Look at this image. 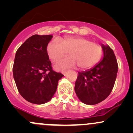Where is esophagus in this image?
Wrapping results in <instances>:
<instances>
[{"label": "esophagus", "instance_id": "esophagus-1", "mask_svg": "<svg viewBox=\"0 0 133 133\" xmlns=\"http://www.w3.org/2000/svg\"><path fill=\"white\" fill-rule=\"evenodd\" d=\"M66 72H67L66 71H62V74H64V75H65V74H66Z\"/></svg>", "mask_w": 133, "mask_h": 133}]
</instances>
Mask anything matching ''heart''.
<instances>
[{
    "label": "heart",
    "mask_w": 133,
    "mask_h": 133,
    "mask_svg": "<svg viewBox=\"0 0 133 133\" xmlns=\"http://www.w3.org/2000/svg\"><path fill=\"white\" fill-rule=\"evenodd\" d=\"M69 52L70 56L58 61L54 65L57 71L77 65L80 69H88L98 63L103 56V47L87 38L66 36L51 41L47 46V53L56 62Z\"/></svg>",
    "instance_id": "heart-1"
}]
</instances>
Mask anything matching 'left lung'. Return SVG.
Segmentation results:
<instances>
[{
    "instance_id": "obj_1",
    "label": "left lung",
    "mask_w": 133,
    "mask_h": 133,
    "mask_svg": "<svg viewBox=\"0 0 133 133\" xmlns=\"http://www.w3.org/2000/svg\"><path fill=\"white\" fill-rule=\"evenodd\" d=\"M104 57L95 67L79 72L75 92L81 101L94 105L104 101L112 91L116 79L118 65L112 49L102 44Z\"/></svg>"
}]
</instances>
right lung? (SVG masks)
I'll use <instances>...</instances> for the list:
<instances>
[{
  "label": "right lung",
  "instance_id": "obj_1",
  "mask_svg": "<svg viewBox=\"0 0 133 133\" xmlns=\"http://www.w3.org/2000/svg\"><path fill=\"white\" fill-rule=\"evenodd\" d=\"M51 35H34L17 49L13 65V76L18 91L27 101L42 104L54 95L61 73L52 70L47 53Z\"/></svg>",
  "mask_w": 133,
  "mask_h": 133
}]
</instances>
